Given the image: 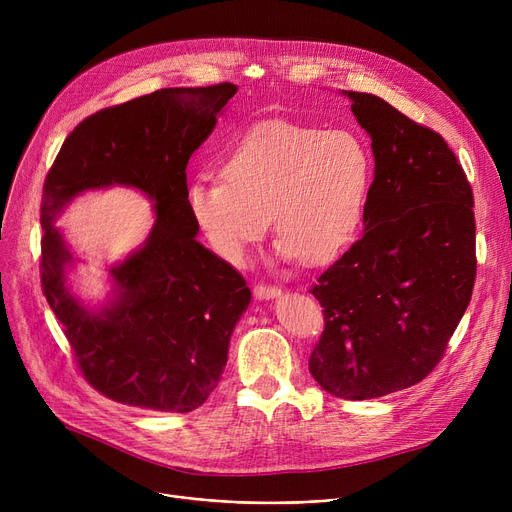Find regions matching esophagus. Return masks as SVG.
<instances>
[{"label": "esophagus", "instance_id": "esophagus-1", "mask_svg": "<svg viewBox=\"0 0 512 512\" xmlns=\"http://www.w3.org/2000/svg\"><path fill=\"white\" fill-rule=\"evenodd\" d=\"M253 292H255V297H257L259 301L278 299L280 294H282V290H280L278 286H265V284H257V286L253 288Z\"/></svg>", "mask_w": 512, "mask_h": 512}]
</instances>
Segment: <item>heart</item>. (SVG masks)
<instances>
[{"instance_id": "1", "label": "heart", "mask_w": 512, "mask_h": 512, "mask_svg": "<svg viewBox=\"0 0 512 512\" xmlns=\"http://www.w3.org/2000/svg\"><path fill=\"white\" fill-rule=\"evenodd\" d=\"M373 186V157L351 130L288 120L251 128L222 161V180H195L186 205L209 247L242 265L270 226L276 257L326 265L357 240Z\"/></svg>"}]
</instances>
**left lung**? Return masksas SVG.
<instances>
[{"label": "left lung", "mask_w": 512, "mask_h": 512, "mask_svg": "<svg viewBox=\"0 0 512 512\" xmlns=\"http://www.w3.org/2000/svg\"><path fill=\"white\" fill-rule=\"evenodd\" d=\"M375 159L365 234L311 288L326 330L309 371L369 400L421 382L442 359L475 284L473 193L438 132L371 93L342 91Z\"/></svg>", "instance_id": "left-lung-1"}]
</instances>
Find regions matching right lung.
<instances>
[{"label":"right lung","mask_w":512,"mask_h":512,"mask_svg":"<svg viewBox=\"0 0 512 512\" xmlns=\"http://www.w3.org/2000/svg\"><path fill=\"white\" fill-rule=\"evenodd\" d=\"M238 87L161 89L80 122L43 184L41 284L87 382L122 405L159 413L201 407L220 384L251 290L197 240L186 205V164ZM128 185L153 203L144 245L111 266L97 308L67 284L78 260L55 220L78 194Z\"/></svg>","instance_id":"obj_1"}]
</instances>
